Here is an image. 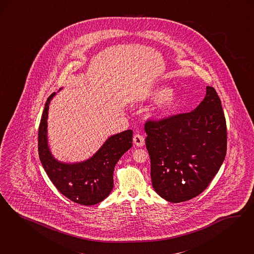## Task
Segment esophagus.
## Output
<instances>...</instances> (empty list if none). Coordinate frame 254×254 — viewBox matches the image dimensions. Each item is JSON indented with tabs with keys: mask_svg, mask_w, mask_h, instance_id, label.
<instances>
[{
	"mask_svg": "<svg viewBox=\"0 0 254 254\" xmlns=\"http://www.w3.org/2000/svg\"><path fill=\"white\" fill-rule=\"evenodd\" d=\"M133 142L137 145V146H142L144 144V138L142 137L141 134H135L133 136Z\"/></svg>",
	"mask_w": 254,
	"mask_h": 254,
	"instance_id": "obj_1",
	"label": "esophagus"
}]
</instances>
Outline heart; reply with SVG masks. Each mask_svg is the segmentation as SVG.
Listing matches in <instances>:
<instances>
[{"label":"heart","mask_w":254,"mask_h":254,"mask_svg":"<svg viewBox=\"0 0 254 254\" xmlns=\"http://www.w3.org/2000/svg\"><path fill=\"white\" fill-rule=\"evenodd\" d=\"M153 96L155 98L159 97L157 102V110L161 112H169L176 106L178 101L177 92L171 89L163 91V90H157L154 91Z\"/></svg>","instance_id":"b5f03b06"}]
</instances>
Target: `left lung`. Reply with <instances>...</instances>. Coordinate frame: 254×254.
Here are the masks:
<instances>
[{
    "label": "left lung",
    "instance_id": "left-lung-1",
    "mask_svg": "<svg viewBox=\"0 0 254 254\" xmlns=\"http://www.w3.org/2000/svg\"><path fill=\"white\" fill-rule=\"evenodd\" d=\"M145 145L156 193L169 202L202 193L223 163L227 126L220 98L213 87L191 112L147 120Z\"/></svg>",
    "mask_w": 254,
    "mask_h": 254
}]
</instances>
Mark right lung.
Returning <instances> with one entry per match:
<instances>
[{
	"instance_id": "obj_1",
	"label": "right lung",
	"mask_w": 254,
	"mask_h": 254,
	"mask_svg": "<svg viewBox=\"0 0 254 254\" xmlns=\"http://www.w3.org/2000/svg\"><path fill=\"white\" fill-rule=\"evenodd\" d=\"M48 97L39 127V156L41 164L56 188L71 201L91 206L104 200L113 188L114 166L132 146L131 129L110 137L91 159L83 163H61L49 150L47 142Z\"/></svg>"
}]
</instances>
